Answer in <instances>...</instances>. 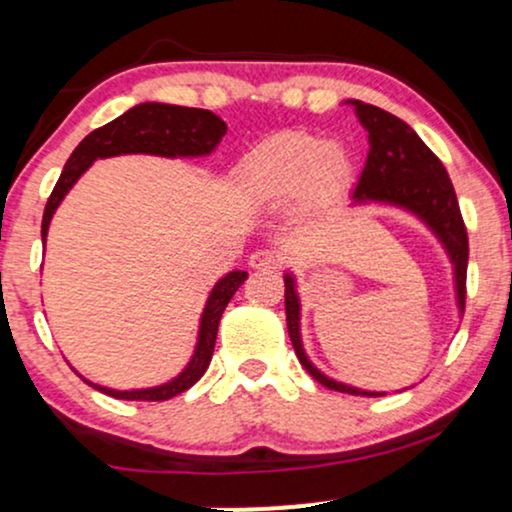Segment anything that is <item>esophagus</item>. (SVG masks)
Masks as SVG:
<instances>
[{"label":"esophagus","instance_id":"1","mask_svg":"<svg viewBox=\"0 0 512 512\" xmlns=\"http://www.w3.org/2000/svg\"><path fill=\"white\" fill-rule=\"evenodd\" d=\"M252 269H276L279 267V257L272 250H255L250 255Z\"/></svg>","mask_w":512,"mask_h":512}]
</instances>
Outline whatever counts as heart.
Segmentation results:
<instances>
[{"mask_svg":"<svg viewBox=\"0 0 512 512\" xmlns=\"http://www.w3.org/2000/svg\"><path fill=\"white\" fill-rule=\"evenodd\" d=\"M349 151L310 132H281L252 149L243 166V182L260 197L330 199L351 180Z\"/></svg>","mask_w":512,"mask_h":512,"instance_id":"1","label":"heart"}]
</instances>
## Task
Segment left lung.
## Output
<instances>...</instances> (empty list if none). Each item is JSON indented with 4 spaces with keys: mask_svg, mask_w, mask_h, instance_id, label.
<instances>
[{
    "mask_svg": "<svg viewBox=\"0 0 512 512\" xmlns=\"http://www.w3.org/2000/svg\"><path fill=\"white\" fill-rule=\"evenodd\" d=\"M354 105L358 122L368 132V158L363 166L361 178L356 182V190L351 195V207H395L409 211L416 216L438 243L443 245L445 255L452 264V284H455L457 313H464V284H467V260H469V240L464 228L460 204H457L455 187L445 173L443 163L428 146L421 142L419 134L387 110L375 108L363 101H346ZM286 284V325L298 361L305 370L325 387L349 395L383 397L387 392L361 390V387L339 383L322 373L320 368L305 354L303 334H301V293H298L296 276L289 269L284 274ZM407 390V387H404Z\"/></svg>",
    "mask_w": 512,
    "mask_h": 512,
    "instance_id": "8db88e82",
    "label": "left lung"
}]
</instances>
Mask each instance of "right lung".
Segmentation results:
<instances>
[{"label":"right lung","mask_w":512,"mask_h":512,"mask_svg":"<svg viewBox=\"0 0 512 512\" xmlns=\"http://www.w3.org/2000/svg\"><path fill=\"white\" fill-rule=\"evenodd\" d=\"M226 134V122L211 110L202 108H185V105H170V103H139L129 108L127 113L115 117L108 125L93 129L91 134L81 142L69 156L67 166H64L60 180H57L55 190L45 204L43 214V228L40 236L48 238V228L52 216H55L57 207L67 192L76 185V180L86 173L98 158L110 156H125V154H149V156H163V158H199L209 156L221 142ZM248 279V272L243 269H233L226 276H221L211 289L207 305H204L202 317H199V330L195 351H192L187 366L180 370L175 378L168 383L142 387V390H113L98 383H91L84 375L88 385L96 390L105 392V395L115 399H139V402H163L180 392L190 390L209 368L211 356H214L216 332H219V322L223 310H226L228 301L233 298L243 281Z\"/></svg>","instance_id":"right-lung-1"}]
</instances>
